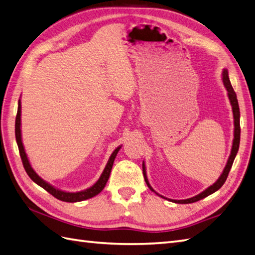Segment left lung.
Returning a JSON list of instances; mask_svg holds the SVG:
<instances>
[{"label": "left lung", "mask_w": 255, "mask_h": 255, "mask_svg": "<svg viewBox=\"0 0 255 255\" xmlns=\"http://www.w3.org/2000/svg\"><path fill=\"white\" fill-rule=\"evenodd\" d=\"M223 82H224L225 88L228 92V97H229V101H231V104L233 106V113H234V123H235V132H234V141H233V148H232V152H231V156H229V159L227 161V164L225 166L224 171H223L222 175L220 176V178L217 179L216 183H214L212 186H210L208 189H206L204 191H202L201 194L197 195L192 198H189V199H186V200H171L172 202H175V203H192V202H196V201H199L203 198L208 197L209 195L213 194L216 190H219L224 183L226 182L227 176L229 174V171L232 169V165L234 163V160L236 154L238 152V149H239V142H240V111H239V105H238V101H237V95H236V93L233 89L231 81H229L228 78V72L226 69H224L223 71ZM142 174H144V178H145V182L147 184V186L149 187L151 191H154L151 186L149 185L148 183V179H147V175H146V169H145V164L142 163ZM156 192V191H154ZM158 195V194H157ZM162 197V196H161ZM164 198V197H162Z\"/></svg>", "instance_id": "left-lung-1"}]
</instances>
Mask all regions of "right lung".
Listing matches in <instances>:
<instances>
[{"mask_svg":"<svg viewBox=\"0 0 255 255\" xmlns=\"http://www.w3.org/2000/svg\"><path fill=\"white\" fill-rule=\"evenodd\" d=\"M20 114H21V106H20V101L18 102V110H17V116H16V121H15V135H16V141L18 145V149H19V154L20 158L22 161V164L24 170H26L27 174L29 175V177L32 179L34 183L38 184L39 186H41L42 188H44L47 192H49L52 196H54L55 198H57L58 200L65 201V202H78V201H83L86 199H90V198L94 197L96 195H98L101 192L105 186H106L108 178L110 175L111 169H113L114 165V161L116 159V156L118 151L120 150L121 147H118L116 150L111 153V156L108 160V163L105 167V170L103 172V174L99 177L98 181L92 186V187L85 189L83 191H79V192H66L63 190L56 189L53 186H51L49 184H47L46 182L43 181V179L36 174V173L33 171L32 167H31L29 160L27 158V154L24 152V148L22 145L21 141V132H20Z\"/></svg>","mask_w":255,"mask_h":255,"instance_id":"obj_1","label":"right lung"}]
</instances>
